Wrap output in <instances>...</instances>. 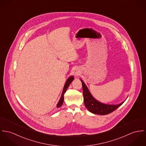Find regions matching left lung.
Segmentation results:
<instances>
[{
  "label": "left lung",
  "mask_w": 146,
  "mask_h": 146,
  "mask_svg": "<svg viewBox=\"0 0 146 146\" xmlns=\"http://www.w3.org/2000/svg\"><path fill=\"white\" fill-rule=\"evenodd\" d=\"M83 88V96L86 108L92 113L98 115H106L112 113L121 106L124 102L117 105H109L101 103L96 100L91 94L83 81L81 80Z\"/></svg>",
  "instance_id": "8db88e82"
}]
</instances>
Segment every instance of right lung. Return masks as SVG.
Instances as JSON below:
<instances>
[{
	"label": "right lung",
	"mask_w": 146,
	"mask_h": 146,
	"mask_svg": "<svg viewBox=\"0 0 146 146\" xmlns=\"http://www.w3.org/2000/svg\"><path fill=\"white\" fill-rule=\"evenodd\" d=\"M74 80V77L73 76H70V77L68 78V79L66 80V82H65V85L64 86V88H63V92H62V96L61 97L59 100V101L58 102L57 105H56V108H59L62 106V105H63V101H64V95L65 94L68 87H69V84L71 83V82L73 81V80Z\"/></svg>",
	"instance_id": "1"
}]
</instances>
